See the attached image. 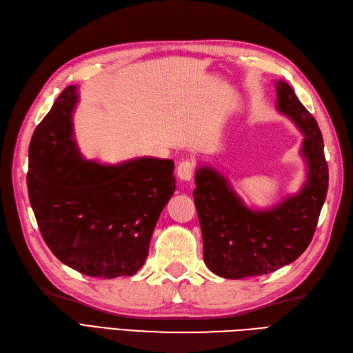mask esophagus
<instances>
[{
    "label": "esophagus",
    "mask_w": 353,
    "mask_h": 353,
    "mask_svg": "<svg viewBox=\"0 0 353 353\" xmlns=\"http://www.w3.org/2000/svg\"><path fill=\"white\" fill-rule=\"evenodd\" d=\"M195 173V164L192 161H183L180 162L177 167V176L182 180H191Z\"/></svg>",
    "instance_id": "1"
}]
</instances>
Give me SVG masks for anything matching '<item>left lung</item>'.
Instances as JSON below:
<instances>
[{
  "mask_svg": "<svg viewBox=\"0 0 353 353\" xmlns=\"http://www.w3.org/2000/svg\"><path fill=\"white\" fill-rule=\"evenodd\" d=\"M277 110L304 134L307 180L300 192L268 210L248 209L218 170H196L194 203L200 219L204 263L225 279L263 276L294 263L310 245L328 191V165L318 122L292 88L276 83Z\"/></svg>",
  "mask_w": 353,
  "mask_h": 353,
  "instance_id": "8db88e82",
  "label": "left lung"
}]
</instances>
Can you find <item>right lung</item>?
<instances>
[{"label": "right lung", "mask_w": 353, "mask_h": 353, "mask_svg": "<svg viewBox=\"0 0 353 353\" xmlns=\"http://www.w3.org/2000/svg\"><path fill=\"white\" fill-rule=\"evenodd\" d=\"M77 101V86L70 85L32 134L30 203L61 263L89 277L132 276L146 263L159 214L176 191L174 162L85 159L73 130Z\"/></svg>", "instance_id": "1"}]
</instances>
